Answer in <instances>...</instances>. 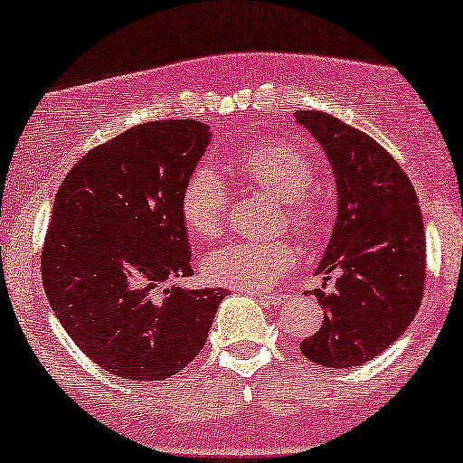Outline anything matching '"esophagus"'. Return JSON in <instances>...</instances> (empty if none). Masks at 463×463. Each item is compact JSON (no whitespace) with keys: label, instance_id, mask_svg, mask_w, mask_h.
Segmentation results:
<instances>
[{"label":"esophagus","instance_id":"esophagus-1","mask_svg":"<svg viewBox=\"0 0 463 463\" xmlns=\"http://www.w3.org/2000/svg\"><path fill=\"white\" fill-rule=\"evenodd\" d=\"M241 293L254 295V298H260L263 302L271 304V306H282L288 299V293H269V295H259V293H250V291H241Z\"/></svg>","mask_w":463,"mask_h":463}]
</instances>
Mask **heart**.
<instances>
[{"mask_svg":"<svg viewBox=\"0 0 463 463\" xmlns=\"http://www.w3.org/2000/svg\"><path fill=\"white\" fill-rule=\"evenodd\" d=\"M237 176L243 185L280 200L282 222L298 237H319L323 204L313 194L317 183L315 161L302 144L267 140L237 155ZM228 194L213 168L200 165L189 175L181 192L183 224L194 237L213 239L224 228ZM298 256L287 241H226L203 259V274L220 287L263 291L291 271Z\"/></svg>","mask_w":463,"mask_h":463,"instance_id":"b5f03b06","label":"heart"}]
</instances>
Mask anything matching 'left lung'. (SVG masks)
I'll return each instance as SVG.
<instances>
[{"label": "left lung", "mask_w": 463, "mask_h": 463, "mask_svg": "<svg viewBox=\"0 0 463 463\" xmlns=\"http://www.w3.org/2000/svg\"><path fill=\"white\" fill-rule=\"evenodd\" d=\"M330 159L338 217L317 274L323 326L304 338L308 360L332 369L364 364L408 330L425 291V224L419 194L386 148L326 111H295Z\"/></svg>", "instance_id": "1"}]
</instances>
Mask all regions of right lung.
I'll list each match as a JSON object with an SVG mask.
<instances>
[{
  "instance_id": "obj_1",
  "label": "right lung",
  "mask_w": 463,
  "mask_h": 463,
  "mask_svg": "<svg viewBox=\"0 0 463 463\" xmlns=\"http://www.w3.org/2000/svg\"><path fill=\"white\" fill-rule=\"evenodd\" d=\"M200 120H155L88 150L55 194L43 285L77 347L111 375L161 382L209 336L224 288L194 276L181 192L209 146Z\"/></svg>"
}]
</instances>
